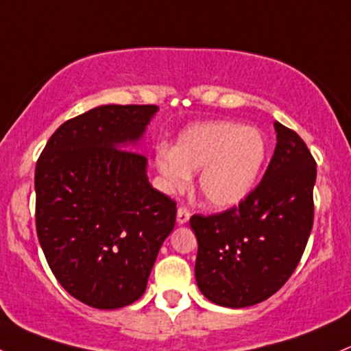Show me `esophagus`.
<instances>
[{"instance_id": "1", "label": "esophagus", "mask_w": 351, "mask_h": 351, "mask_svg": "<svg viewBox=\"0 0 351 351\" xmlns=\"http://www.w3.org/2000/svg\"><path fill=\"white\" fill-rule=\"evenodd\" d=\"M190 217H191V213H190V210H188L186 206H180L178 208V213H176V221H178L180 225H184V223L190 219Z\"/></svg>"}]
</instances>
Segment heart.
<instances>
[{
	"mask_svg": "<svg viewBox=\"0 0 351 351\" xmlns=\"http://www.w3.org/2000/svg\"><path fill=\"white\" fill-rule=\"evenodd\" d=\"M265 158L267 143L256 128L208 121L184 130L173 149L158 148L155 163L168 191L184 190L190 173L199 171L203 199L213 208H230L253 190Z\"/></svg>",
	"mask_w": 351,
	"mask_h": 351,
	"instance_id": "b5f03b06",
	"label": "heart"
}]
</instances>
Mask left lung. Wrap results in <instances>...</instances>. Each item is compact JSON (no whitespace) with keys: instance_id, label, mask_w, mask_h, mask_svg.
<instances>
[{"instance_id":"1","label":"left lung","mask_w":351,"mask_h":351,"mask_svg":"<svg viewBox=\"0 0 351 351\" xmlns=\"http://www.w3.org/2000/svg\"><path fill=\"white\" fill-rule=\"evenodd\" d=\"M267 171L243 202L221 213L193 215L195 276L210 302L245 308L275 295L302 260L313 228L317 161L293 130L275 121Z\"/></svg>"}]
</instances>
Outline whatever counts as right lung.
<instances>
[{
    "instance_id": "right-lung-1",
    "label": "right lung",
    "mask_w": 351,
    "mask_h": 351,
    "mask_svg": "<svg viewBox=\"0 0 351 351\" xmlns=\"http://www.w3.org/2000/svg\"><path fill=\"white\" fill-rule=\"evenodd\" d=\"M155 105H106L64 121L34 171L36 233L61 287L84 305L114 310L145 293L176 219L155 190L140 140Z\"/></svg>"
}]
</instances>
